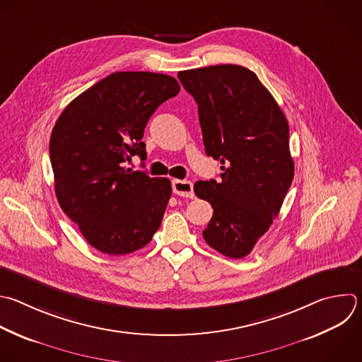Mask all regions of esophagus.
I'll list each match as a JSON object with an SVG mask.
<instances>
[{"instance_id": "34e87169", "label": "esophagus", "mask_w": 362, "mask_h": 362, "mask_svg": "<svg viewBox=\"0 0 362 362\" xmlns=\"http://www.w3.org/2000/svg\"><path fill=\"white\" fill-rule=\"evenodd\" d=\"M172 189H173V193L177 194V196H183V197H193L194 196L193 183L190 180L175 179L172 182Z\"/></svg>"}]
</instances>
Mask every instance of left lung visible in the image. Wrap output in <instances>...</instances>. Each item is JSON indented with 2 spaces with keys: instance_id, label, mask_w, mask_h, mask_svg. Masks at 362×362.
<instances>
[{
  "instance_id": "1",
  "label": "left lung",
  "mask_w": 362,
  "mask_h": 362,
  "mask_svg": "<svg viewBox=\"0 0 362 362\" xmlns=\"http://www.w3.org/2000/svg\"><path fill=\"white\" fill-rule=\"evenodd\" d=\"M177 78L197 102L206 155L223 165L220 182L194 183L214 210L203 237L216 252L243 259L277 217L294 177L287 119L245 66L213 65Z\"/></svg>"
}]
</instances>
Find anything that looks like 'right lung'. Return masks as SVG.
<instances>
[{
	"instance_id": "obj_1",
	"label": "right lung",
	"mask_w": 362,
	"mask_h": 362,
	"mask_svg": "<svg viewBox=\"0 0 362 362\" xmlns=\"http://www.w3.org/2000/svg\"><path fill=\"white\" fill-rule=\"evenodd\" d=\"M179 82L155 72H113L59 115L49 139L55 194L96 250L122 256L145 247L172 196L166 177L125 168L138 155L149 117Z\"/></svg>"
}]
</instances>
